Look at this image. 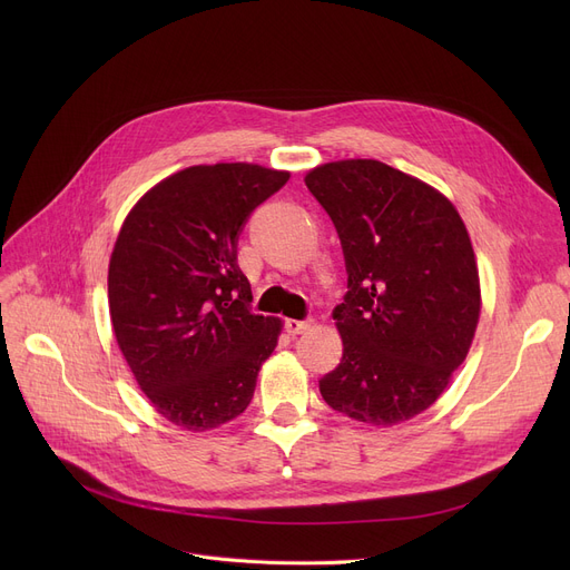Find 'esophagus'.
I'll return each mask as SVG.
<instances>
[{"label":"esophagus","mask_w":570,"mask_h":570,"mask_svg":"<svg viewBox=\"0 0 570 570\" xmlns=\"http://www.w3.org/2000/svg\"><path fill=\"white\" fill-rule=\"evenodd\" d=\"M312 327V321H295V318H286V331L291 335H303Z\"/></svg>","instance_id":"1"}]
</instances>
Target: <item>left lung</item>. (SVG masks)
<instances>
[{"instance_id":"8db88e82","label":"left lung","mask_w":570,"mask_h":570,"mask_svg":"<svg viewBox=\"0 0 570 570\" xmlns=\"http://www.w3.org/2000/svg\"><path fill=\"white\" fill-rule=\"evenodd\" d=\"M305 185L340 233L348 273L333 309L344 355L321 395L357 423L411 421L451 383L481 318L466 226L439 189L376 159L321 164Z\"/></svg>"}]
</instances>
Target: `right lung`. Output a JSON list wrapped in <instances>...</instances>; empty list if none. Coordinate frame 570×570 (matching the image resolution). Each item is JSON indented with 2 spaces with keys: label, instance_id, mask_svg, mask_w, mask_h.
<instances>
[{
  "label": "right lung",
  "instance_id": "1",
  "mask_svg": "<svg viewBox=\"0 0 570 570\" xmlns=\"http://www.w3.org/2000/svg\"><path fill=\"white\" fill-rule=\"evenodd\" d=\"M258 164H200L145 191L119 228L108 307L119 351L153 406L187 432L243 413L282 318L249 309L237 233L288 183Z\"/></svg>",
  "mask_w": 570,
  "mask_h": 570
}]
</instances>
